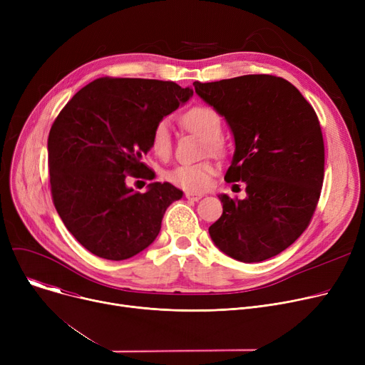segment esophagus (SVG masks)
<instances>
[{
  "instance_id": "esophagus-1",
  "label": "esophagus",
  "mask_w": 365,
  "mask_h": 365,
  "mask_svg": "<svg viewBox=\"0 0 365 365\" xmlns=\"http://www.w3.org/2000/svg\"><path fill=\"white\" fill-rule=\"evenodd\" d=\"M185 197L190 201H200L202 198V194H195V192H185Z\"/></svg>"
}]
</instances>
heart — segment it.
<instances>
[{"label": "heart", "instance_id": "b5f03b06", "mask_svg": "<svg viewBox=\"0 0 365 365\" xmlns=\"http://www.w3.org/2000/svg\"><path fill=\"white\" fill-rule=\"evenodd\" d=\"M182 124L186 130L192 131L202 139H205V150L212 153H220L223 150L222 133L223 120L220 113L212 106H195L190 108L182 115ZM171 128L168 121H160L152 131L150 148L160 158H167L171 153ZM215 167L210 163L198 164H182L167 173V180L178 187L190 192H201L205 190L215 175Z\"/></svg>", "mask_w": 365, "mask_h": 365}]
</instances>
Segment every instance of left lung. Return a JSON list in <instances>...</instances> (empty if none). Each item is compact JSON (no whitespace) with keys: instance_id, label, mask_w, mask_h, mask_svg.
Wrapping results in <instances>:
<instances>
[{"instance_id":"obj_1","label":"left lung","mask_w":365,"mask_h":365,"mask_svg":"<svg viewBox=\"0 0 365 365\" xmlns=\"http://www.w3.org/2000/svg\"><path fill=\"white\" fill-rule=\"evenodd\" d=\"M223 115L235 139L225 180L244 182L245 200L219 195L223 213L208 232L220 250L244 263L290 247L309 226L324 180V139L317 113L281 76L242 75L194 83Z\"/></svg>"}]
</instances>
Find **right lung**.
<instances>
[{
	"label": "right lung",
	"instance_id": "right-lung-1",
	"mask_svg": "<svg viewBox=\"0 0 365 365\" xmlns=\"http://www.w3.org/2000/svg\"><path fill=\"white\" fill-rule=\"evenodd\" d=\"M192 94L173 81L102 76L57 115L48 134L51 198L68 231L90 253L125 260L160 234L167 207L183 192L153 182L140 194L127 179H155L143 161L152 131Z\"/></svg>",
	"mask_w": 365,
	"mask_h": 365
}]
</instances>
